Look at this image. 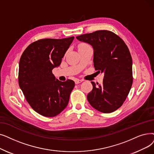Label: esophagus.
I'll return each mask as SVG.
<instances>
[{"label": "esophagus", "instance_id": "34e87169", "mask_svg": "<svg viewBox=\"0 0 154 154\" xmlns=\"http://www.w3.org/2000/svg\"><path fill=\"white\" fill-rule=\"evenodd\" d=\"M82 82V80H79V79H75V83L76 84L81 83V82Z\"/></svg>", "mask_w": 154, "mask_h": 154}]
</instances>
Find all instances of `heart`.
<instances>
[{
    "label": "heart",
    "mask_w": 154,
    "mask_h": 154,
    "mask_svg": "<svg viewBox=\"0 0 154 154\" xmlns=\"http://www.w3.org/2000/svg\"><path fill=\"white\" fill-rule=\"evenodd\" d=\"M89 46V45L88 43H80L78 45V48H79V50H80V49L85 48V47H87V46Z\"/></svg>",
    "instance_id": "1"
}]
</instances>
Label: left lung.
<instances>
[{"instance_id":"8db88e82","label":"left lung","mask_w":154,"mask_h":154,"mask_svg":"<svg viewBox=\"0 0 154 154\" xmlns=\"http://www.w3.org/2000/svg\"><path fill=\"white\" fill-rule=\"evenodd\" d=\"M91 45L94 66L104 73L102 85L96 86L88 94L90 104L97 111L109 113L121 107L128 96L133 83L132 58L128 46L115 33L99 30L76 37Z\"/></svg>"}]
</instances>
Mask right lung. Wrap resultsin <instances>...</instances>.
Here are the masks:
<instances>
[{"instance_id":"right-lung-1","label":"right lung","mask_w":154,"mask_h":154,"mask_svg":"<svg viewBox=\"0 0 154 154\" xmlns=\"http://www.w3.org/2000/svg\"><path fill=\"white\" fill-rule=\"evenodd\" d=\"M73 39H39L31 43L20 58V88L31 108L43 116L58 115L69 103L75 83L69 79L58 81L52 70L60 65Z\"/></svg>"}]
</instances>
